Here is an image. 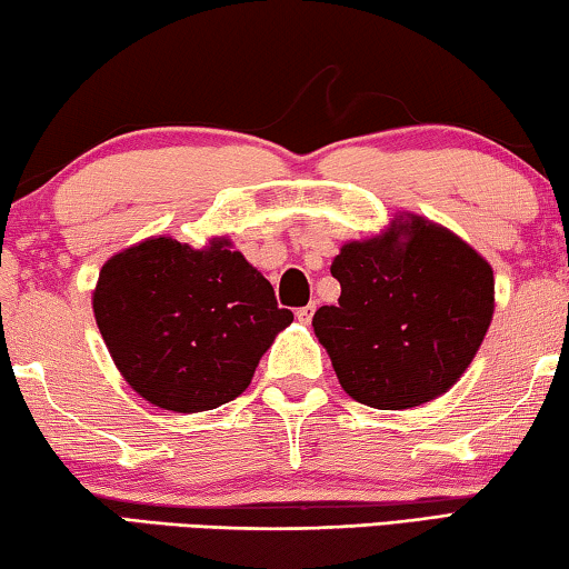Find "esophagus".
Masks as SVG:
<instances>
[{
    "mask_svg": "<svg viewBox=\"0 0 569 569\" xmlns=\"http://www.w3.org/2000/svg\"><path fill=\"white\" fill-rule=\"evenodd\" d=\"M312 312H316V302H310V305H305V308H300V310H298V320H300V323H310Z\"/></svg>",
    "mask_w": 569,
    "mask_h": 569,
    "instance_id": "1",
    "label": "esophagus"
}]
</instances>
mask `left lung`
<instances>
[{
	"label": "left lung",
	"mask_w": 569,
	"mask_h": 569,
	"mask_svg": "<svg viewBox=\"0 0 569 569\" xmlns=\"http://www.w3.org/2000/svg\"><path fill=\"white\" fill-rule=\"evenodd\" d=\"M341 298L312 316L336 377L357 402L408 410L451 390L496 310L492 267L449 228L400 212L333 259Z\"/></svg>",
	"instance_id": "8db88e82"
}]
</instances>
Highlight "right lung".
<instances>
[{
    "mask_svg": "<svg viewBox=\"0 0 569 569\" xmlns=\"http://www.w3.org/2000/svg\"><path fill=\"white\" fill-rule=\"evenodd\" d=\"M92 308L122 380L171 413L238 398L292 323L269 279L226 236L202 249L171 236L128 246L102 264Z\"/></svg>",
    "mask_w": 569,
    "mask_h": 569,
    "instance_id": "obj_1",
    "label": "right lung"
}]
</instances>
